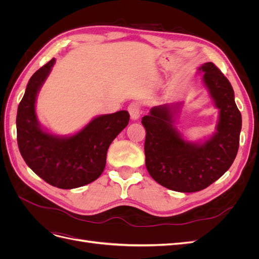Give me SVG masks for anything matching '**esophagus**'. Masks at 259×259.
Instances as JSON below:
<instances>
[{
	"label": "esophagus",
	"instance_id": "1",
	"mask_svg": "<svg viewBox=\"0 0 259 259\" xmlns=\"http://www.w3.org/2000/svg\"><path fill=\"white\" fill-rule=\"evenodd\" d=\"M127 110L130 112L131 119L133 121H136L140 117V114H142V109H140V106L137 103H133L128 106Z\"/></svg>",
	"mask_w": 259,
	"mask_h": 259
}]
</instances>
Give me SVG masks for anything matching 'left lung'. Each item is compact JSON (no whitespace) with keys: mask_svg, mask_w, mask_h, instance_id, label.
<instances>
[{"mask_svg":"<svg viewBox=\"0 0 259 259\" xmlns=\"http://www.w3.org/2000/svg\"><path fill=\"white\" fill-rule=\"evenodd\" d=\"M199 70L219 110L216 132L203 143L185 140L174 126L180 104L153 107L142 123L146 128V167L161 186L178 192H197L221 178L236 159L242 117L228 79L213 62Z\"/></svg>","mask_w":259,"mask_h":259,"instance_id":"8db88e82","label":"left lung"}]
</instances>
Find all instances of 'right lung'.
I'll return each instance as SVG.
<instances>
[{
    "label": "right lung",
    "mask_w": 259,
    "mask_h": 259,
    "mask_svg": "<svg viewBox=\"0 0 259 259\" xmlns=\"http://www.w3.org/2000/svg\"><path fill=\"white\" fill-rule=\"evenodd\" d=\"M54 64L55 58L30 77L17 110V143L23 160L37 176L60 189H74L103 173L108 148L127 126L130 114L122 110L99 115L72 136L44 131L37 121L35 101Z\"/></svg>",
    "instance_id": "1"
}]
</instances>
